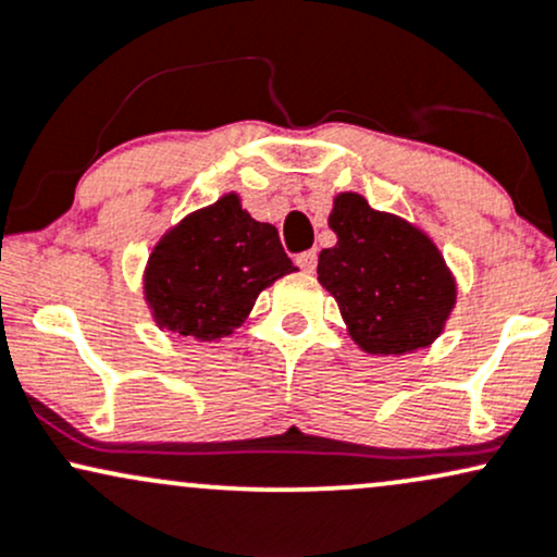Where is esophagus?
Listing matches in <instances>:
<instances>
[{
  "mask_svg": "<svg viewBox=\"0 0 557 557\" xmlns=\"http://www.w3.org/2000/svg\"><path fill=\"white\" fill-rule=\"evenodd\" d=\"M297 265L302 268L305 273H312V271H315V265H318V252L315 250H307L302 255H297Z\"/></svg>",
  "mask_w": 557,
  "mask_h": 557,
  "instance_id": "1",
  "label": "esophagus"
}]
</instances>
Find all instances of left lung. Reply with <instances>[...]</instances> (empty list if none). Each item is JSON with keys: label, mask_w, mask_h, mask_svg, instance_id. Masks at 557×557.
I'll return each instance as SVG.
<instances>
[{"label": "left lung", "mask_w": 557, "mask_h": 557, "mask_svg": "<svg viewBox=\"0 0 557 557\" xmlns=\"http://www.w3.org/2000/svg\"><path fill=\"white\" fill-rule=\"evenodd\" d=\"M329 226L336 245L320 252L318 281L338 302L351 342L375 357L433 344L459 286L430 234L401 215L375 211L359 193L333 198Z\"/></svg>", "instance_id": "left-lung-1"}]
</instances>
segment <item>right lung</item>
I'll return each mask as SVG.
<instances>
[{
	"label": "right lung",
	"instance_id": "right-lung-1",
	"mask_svg": "<svg viewBox=\"0 0 557 557\" xmlns=\"http://www.w3.org/2000/svg\"><path fill=\"white\" fill-rule=\"evenodd\" d=\"M297 271L276 226L255 221L237 193L161 234L143 271V299L161 331L221 342L250 318L258 294Z\"/></svg>",
	"mask_w": 557,
	"mask_h": 557
}]
</instances>
